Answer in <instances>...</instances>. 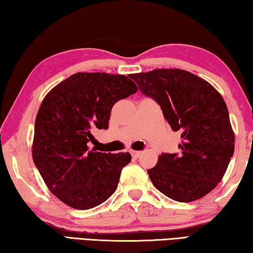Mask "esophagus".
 Instances as JSON below:
<instances>
[{"mask_svg":"<svg viewBox=\"0 0 253 253\" xmlns=\"http://www.w3.org/2000/svg\"><path fill=\"white\" fill-rule=\"evenodd\" d=\"M131 156L134 158H138L140 154H142V152H138V151H131Z\"/></svg>","mask_w":253,"mask_h":253,"instance_id":"34e87169","label":"esophagus"}]
</instances>
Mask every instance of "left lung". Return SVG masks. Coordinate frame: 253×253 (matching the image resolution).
Wrapping results in <instances>:
<instances>
[{"mask_svg":"<svg viewBox=\"0 0 253 253\" xmlns=\"http://www.w3.org/2000/svg\"><path fill=\"white\" fill-rule=\"evenodd\" d=\"M161 106L174 131L178 154H162L147 173L158 191L177 202H193L221 182L234 152L228 107L208 81L182 69H155L129 76Z\"/></svg>","mask_w":253,"mask_h":253,"instance_id":"obj_1","label":"left lung"}]
</instances>
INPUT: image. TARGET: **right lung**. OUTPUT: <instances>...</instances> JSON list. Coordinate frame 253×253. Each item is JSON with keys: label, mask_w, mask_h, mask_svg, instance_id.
I'll return each mask as SVG.
<instances>
[{"label": "right lung", "mask_w": 253, "mask_h": 253, "mask_svg": "<svg viewBox=\"0 0 253 253\" xmlns=\"http://www.w3.org/2000/svg\"><path fill=\"white\" fill-rule=\"evenodd\" d=\"M124 75L77 72L46 93L37 114L32 158L51 193L77 210L104 203L116 191L129 153L89 151L93 127L107 129L118 100L135 93Z\"/></svg>", "instance_id": "1"}]
</instances>
